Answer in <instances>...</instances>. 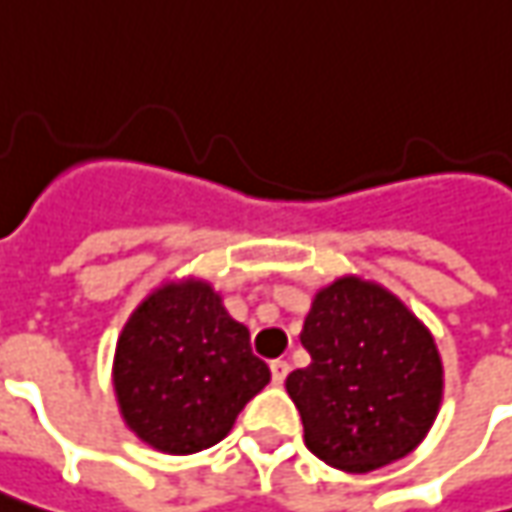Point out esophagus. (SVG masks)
<instances>
[{"mask_svg":"<svg viewBox=\"0 0 512 512\" xmlns=\"http://www.w3.org/2000/svg\"><path fill=\"white\" fill-rule=\"evenodd\" d=\"M272 379H274V385H283L286 382V377H289V362L286 360H272Z\"/></svg>","mask_w":512,"mask_h":512,"instance_id":"obj_1","label":"esophagus"}]
</instances>
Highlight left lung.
Masks as SVG:
<instances>
[{
    "label": "left lung",
    "mask_w": 512,
    "mask_h": 512,
    "mask_svg": "<svg viewBox=\"0 0 512 512\" xmlns=\"http://www.w3.org/2000/svg\"><path fill=\"white\" fill-rule=\"evenodd\" d=\"M300 343L306 368L286 377L306 448L365 473L425 439L442 402V362L428 328L391 291L343 277L311 303Z\"/></svg>",
    "instance_id": "obj_1"
}]
</instances>
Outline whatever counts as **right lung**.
Here are the masks:
<instances>
[{
  "label": "right lung",
  "instance_id": "1",
  "mask_svg": "<svg viewBox=\"0 0 512 512\" xmlns=\"http://www.w3.org/2000/svg\"><path fill=\"white\" fill-rule=\"evenodd\" d=\"M113 379L130 431L184 456L221 442L272 374L212 286L186 280L135 309L118 337Z\"/></svg>",
  "mask_w": 512,
  "mask_h": 512
}]
</instances>
